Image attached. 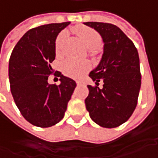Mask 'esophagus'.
I'll list each match as a JSON object with an SVG mask.
<instances>
[{
	"mask_svg": "<svg viewBox=\"0 0 158 158\" xmlns=\"http://www.w3.org/2000/svg\"><path fill=\"white\" fill-rule=\"evenodd\" d=\"M76 83H77V85H82L83 84L82 82H76Z\"/></svg>",
	"mask_w": 158,
	"mask_h": 158,
	"instance_id": "obj_1",
	"label": "esophagus"
}]
</instances>
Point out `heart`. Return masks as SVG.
I'll return each instance as SVG.
<instances>
[{
    "mask_svg": "<svg viewBox=\"0 0 158 158\" xmlns=\"http://www.w3.org/2000/svg\"><path fill=\"white\" fill-rule=\"evenodd\" d=\"M76 32L81 38L84 46L89 51L94 52L99 48L101 45V39L98 33L87 27H80L76 29ZM69 36L67 31H63L59 34L57 40L55 42V48L58 53L62 52L64 43ZM90 68V64L88 61H78L73 59H67L62 64V70L64 74L70 77L80 78L82 77L85 72H87Z\"/></svg>",
    "mask_w": 158,
    "mask_h": 158,
    "instance_id": "1",
    "label": "heart"
}]
</instances>
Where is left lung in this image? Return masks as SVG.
<instances>
[{
  "label": "left lung",
  "mask_w": 158,
  "mask_h": 158,
  "mask_svg": "<svg viewBox=\"0 0 158 158\" xmlns=\"http://www.w3.org/2000/svg\"><path fill=\"white\" fill-rule=\"evenodd\" d=\"M83 23L100 34L104 43L100 62L89 73L96 86L88 85L86 109L100 127H117L130 118L136 107L142 80L138 52L116 25L98 22ZM100 81L104 82L101 89Z\"/></svg>",
  "instance_id": "left-lung-1"
}]
</instances>
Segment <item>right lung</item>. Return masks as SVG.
<instances>
[{
  "mask_svg": "<svg viewBox=\"0 0 158 158\" xmlns=\"http://www.w3.org/2000/svg\"><path fill=\"white\" fill-rule=\"evenodd\" d=\"M70 22L50 23L28 31L17 42L9 58L10 90L23 117L31 124L49 127L64 117L76 87L69 77L54 72L55 40ZM61 77L60 85H49L48 76Z\"/></svg>",
  "mask_w": 158,
  "mask_h": 158,
  "instance_id": "1",
  "label": "right lung"
}]
</instances>
